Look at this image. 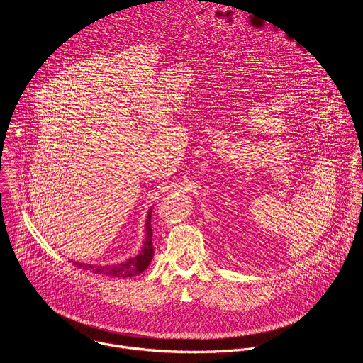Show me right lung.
Masks as SVG:
<instances>
[{
  "mask_svg": "<svg viewBox=\"0 0 363 363\" xmlns=\"http://www.w3.org/2000/svg\"><path fill=\"white\" fill-rule=\"evenodd\" d=\"M150 216H152V208L149 210V213L146 216V223H145L146 237H145L142 250L136 257H132V258H129V260H126L123 263H119V264L97 266V264H84V263H79V262H73V264L79 269L86 270V272H90V273H94V274H101V276H108V277L126 279V277H133V276L140 274L150 264L152 257H153Z\"/></svg>",
  "mask_w": 363,
  "mask_h": 363,
  "instance_id": "add662e5",
  "label": "right lung"
}]
</instances>
